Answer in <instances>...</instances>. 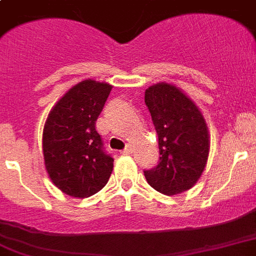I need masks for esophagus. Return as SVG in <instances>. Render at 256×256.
Instances as JSON below:
<instances>
[{
	"label": "esophagus",
	"instance_id": "34e87169",
	"mask_svg": "<svg viewBox=\"0 0 256 256\" xmlns=\"http://www.w3.org/2000/svg\"><path fill=\"white\" fill-rule=\"evenodd\" d=\"M131 152H132V148H131L130 145H128V146H126V148L124 149V150L121 152V153H122V154H125V156H128V154H130Z\"/></svg>",
	"mask_w": 256,
	"mask_h": 256
}]
</instances>
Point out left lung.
I'll return each mask as SVG.
<instances>
[{"label": "left lung", "mask_w": 256, "mask_h": 256, "mask_svg": "<svg viewBox=\"0 0 256 256\" xmlns=\"http://www.w3.org/2000/svg\"><path fill=\"white\" fill-rule=\"evenodd\" d=\"M145 104L158 134L160 163L144 176L166 195H176L196 184L209 156V131L202 112L182 90L158 82L145 90Z\"/></svg>", "instance_id": "1"}]
</instances>
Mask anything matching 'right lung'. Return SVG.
Segmentation results:
<instances>
[{
    "label": "right lung",
    "instance_id": "right-lung-1",
    "mask_svg": "<svg viewBox=\"0 0 256 256\" xmlns=\"http://www.w3.org/2000/svg\"><path fill=\"white\" fill-rule=\"evenodd\" d=\"M112 85L84 80L54 104L43 128V156L50 181L66 195L89 198L102 190L114 170L96 121Z\"/></svg>",
    "mask_w": 256,
    "mask_h": 256
}]
</instances>
